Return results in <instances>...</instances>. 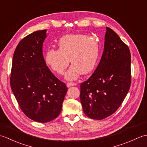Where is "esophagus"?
I'll use <instances>...</instances> for the list:
<instances>
[{
    "instance_id": "obj_1",
    "label": "esophagus",
    "mask_w": 147,
    "mask_h": 147,
    "mask_svg": "<svg viewBox=\"0 0 147 147\" xmlns=\"http://www.w3.org/2000/svg\"><path fill=\"white\" fill-rule=\"evenodd\" d=\"M77 85V84L76 83H67L66 84V86L67 87H70V86H76Z\"/></svg>"
}]
</instances>
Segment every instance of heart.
I'll return each mask as SVG.
<instances>
[{"label": "heart", "mask_w": 147, "mask_h": 147, "mask_svg": "<svg viewBox=\"0 0 147 147\" xmlns=\"http://www.w3.org/2000/svg\"><path fill=\"white\" fill-rule=\"evenodd\" d=\"M59 49H51L46 52V63L57 74L64 73L71 62L73 64L65 78L74 80L93 71L98 57L99 47L95 39L85 35H67L59 41Z\"/></svg>", "instance_id": "heart-1"}]
</instances>
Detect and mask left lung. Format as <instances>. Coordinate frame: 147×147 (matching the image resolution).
Masks as SVG:
<instances>
[{"instance_id": "obj_1", "label": "left lung", "mask_w": 147, "mask_h": 147, "mask_svg": "<svg viewBox=\"0 0 147 147\" xmlns=\"http://www.w3.org/2000/svg\"><path fill=\"white\" fill-rule=\"evenodd\" d=\"M131 54L117 34L106 27L104 49L97 67L80 85L84 113L101 120L120 107L131 85Z\"/></svg>"}]
</instances>
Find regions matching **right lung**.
<instances>
[{
	"label": "right lung",
	"mask_w": 147,
	"mask_h": 147,
	"mask_svg": "<svg viewBox=\"0 0 147 147\" xmlns=\"http://www.w3.org/2000/svg\"><path fill=\"white\" fill-rule=\"evenodd\" d=\"M46 30L22 39L14 52L10 83L21 109L28 117L47 123L60 114L67 91L47 66L42 53Z\"/></svg>",
	"instance_id": "obj_1"
}]
</instances>
